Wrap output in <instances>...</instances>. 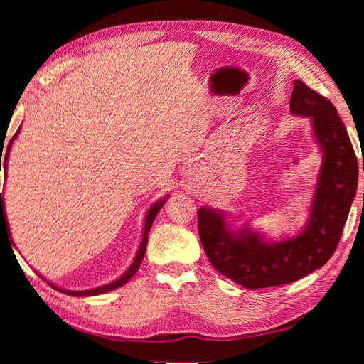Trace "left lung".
Wrapping results in <instances>:
<instances>
[{
    "mask_svg": "<svg viewBox=\"0 0 364 364\" xmlns=\"http://www.w3.org/2000/svg\"><path fill=\"white\" fill-rule=\"evenodd\" d=\"M291 114L310 117L322 151V166L301 233L267 242L250 227L231 230L225 213L202 206L198 235L214 269L249 289L300 280L322 267L335 253L358 184V161L336 107L300 80L294 81ZM364 168V164H363Z\"/></svg>",
    "mask_w": 364,
    "mask_h": 364,
    "instance_id": "8db88e82",
    "label": "left lung"
}]
</instances>
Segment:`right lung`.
<instances>
[{
    "mask_svg": "<svg viewBox=\"0 0 364 364\" xmlns=\"http://www.w3.org/2000/svg\"><path fill=\"white\" fill-rule=\"evenodd\" d=\"M18 131H20V128H18ZM18 131L12 136V139L9 141V145L6 146L7 150L4 151V158H3V159H0V170H1V167H3V168H4V172L7 170V156H9V151H11L12 142L15 141V137L18 136ZM1 146H3V145H1ZM0 156H3V151L0 153ZM166 200H167V197L158 200V202H156V203H153V205L150 206V210L146 211L145 222H144V235H142V241H141V245H139V250H137L136 258H134V261H133V264H131V266L128 267L127 272L123 274L122 277H119L117 280L112 282V283L103 284V286H98V288H94V289H87V291H68V289L58 288V286H54V284H51V283H50V284L53 286L54 289H58V291L64 292V294H68V296H73V297L98 296V294H103V292L114 291V289H117V288H120V286L125 284V283L129 280V278L133 277V275L137 272V269L141 267V262H142V259H144V255H145V250H146V242H149V231H150V228H151V225H153V220H154V218H156L158 213L161 211V208L164 206ZM1 228H4V230L7 231V233H9V223H7L6 211H4V198H3V197H1V194H0V230H1Z\"/></svg>",
    "mask_w": 364,
    "mask_h": 364,
    "instance_id": "obj_1",
    "label": "right lung"
}]
</instances>
